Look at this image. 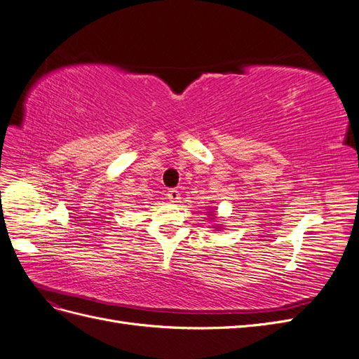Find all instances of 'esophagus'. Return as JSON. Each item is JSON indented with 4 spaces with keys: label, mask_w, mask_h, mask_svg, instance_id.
Returning a JSON list of instances; mask_svg holds the SVG:
<instances>
[{
    "label": "esophagus",
    "mask_w": 359,
    "mask_h": 359,
    "mask_svg": "<svg viewBox=\"0 0 359 359\" xmlns=\"http://www.w3.org/2000/svg\"><path fill=\"white\" fill-rule=\"evenodd\" d=\"M168 199L170 201V202H178L181 198H180V191L177 190V189H170L169 191H168Z\"/></svg>",
    "instance_id": "34e87169"
}]
</instances>
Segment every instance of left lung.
Here are the masks:
<instances>
[{
  "instance_id": "left-lung-1",
  "label": "left lung",
  "mask_w": 359,
  "mask_h": 359,
  "mask_svg": "<svg viewBox=\"0 0 359 359\" xmlns=\"http://www.w3.org/2000/svg\"><path fill=\"white\" fill-rule=\"evenodd\" d=\"M217 227H219V226H217Z\"/></svg>"
}]
</instances>
